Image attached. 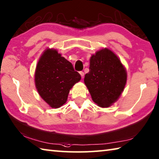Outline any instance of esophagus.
Wrapping results in <instances>:
<instances>
[{
	"label": "esophagus",
	"mask_w": 159,
	"mask_h": 159,
	"mask_svg": "<svg viewBox=\"0 0 159 159\" xmlns=\"http://www.w3.org/2000/svg\"><path fill=\"white\" fill-rule=\"evenodd\" d=\"M79 74H80V76H81L82 79H83V77H84V72H83V71H80Z\"/></svg>",
	"instance_id": "obj_1"
}]
</instances>
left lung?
<instances>
[{"instance_id": "left-lung-1", "label": "left lung", "mask_w": 159, "mask_h": 159, "mask_svg": "<svg viewBox=\"0 0 159 159\" xmlns=\"http://www.w3.org/2000/svg\"><path fill=\"white\" fill-rule=\"evenodd\" d=\"M84 82L93 102L102 108L111 106L125 89L127 74L113 52L103 48L92 55Z\"/></svg>"}]
</instances>
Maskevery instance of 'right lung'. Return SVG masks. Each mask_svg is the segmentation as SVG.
<instances>
[{
    "instance_id": "add662e5",
    "label": "right lung",
    "mask_w": 159,
    "mask_h": 159,
    "mask_svg": "<svg viewBox=\"0 0 159 159\" xmlns=\"http://www.w3.org/2000/svg\"><path fill=\"white\" fill-rule=\"evenodd\" d=\"M80 79L71 63L53 48L46 49L37 62L34 74L36 88L51 108L65 104L71 88Z\"/></svg>"
}]
</instances>
